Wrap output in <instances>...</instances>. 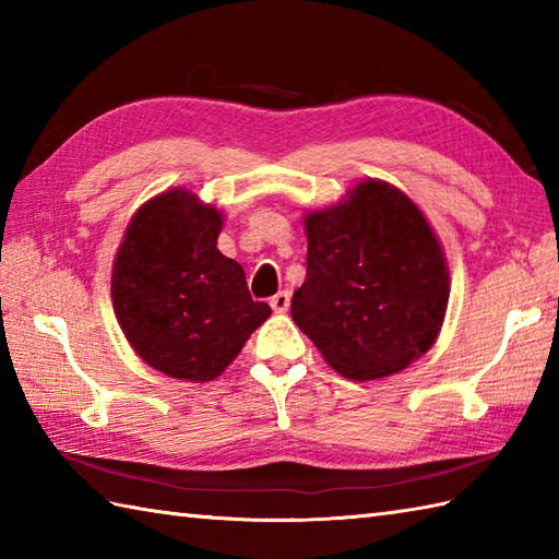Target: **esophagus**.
Masks as SVG:
<instances>
[{"mask_svg": "<svg viewBox=\"0 0 559 559\" xmlns=\"http://www.w3.org/2000/svg\"><path fill=\"white\" fill-rule=\"evenodd\" d=\"M269 305H271L273 312H288V307H290V293H288V290L276 293V295H273V298L269 300Z\"/></svg>", "mask_w": 559, "mask_h": 559, "instance_id": "obj_1", "label": "esophagus"}]
</instances>
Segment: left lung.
<instances>
[{"label": "left lung", "mask_w": 559, "mask_h": 559, "mask_svg": "<svg viewBox=\"0 0 559 559\" xmlns=\"http://www.w3.org/2000/svg\"><path fill=\"white\" fill-rule=\"evenodd\" d=\"M302 221L307 278L290 314L331 370L372 382L430 350L449 305V266L415 201L367 177Z\"/></svg>", "instance_id": "1"}]
</instances>
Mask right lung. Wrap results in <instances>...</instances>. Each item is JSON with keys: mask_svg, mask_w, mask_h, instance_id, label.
Wrapping results in <instances>:
<instances>
[{"mask_svg": "<svg viewBox=\"0 0 559 559\" xmlns=\"http://www.w3.org/2000/svg\"><path fill=\"white\" fill-rule=\"evenodd\" d=\"M221 228L223 211L173 187L139 206L112 261L124 338L173 379H216L271 314L249 295L242 266L221 254Z\"/></svg>", "mask_w": 559, "mask_h": 559, "instance_id": "right-lung-1", "label": "right lung"}]
</instances>
